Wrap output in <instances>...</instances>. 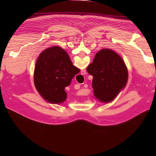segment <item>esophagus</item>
<instances>
[{
  "instance_id": "esophagus-1",
  "label": "esophagus",
  "mask_w": 156,
  "mask_h": 156,
  "mask_svg": "<svg viewBox=\"0 0 156 156\" xmlns=\"http://www.w3.org/2000/svg\"><path fill=\"white\" fill-rule=\"evenodd\" d=\"M81 72H82V74H86V71L85 70H82Z\"/></svg>"
}]
</instances>
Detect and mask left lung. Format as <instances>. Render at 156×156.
I'll use <instances>...</instances> for the list:
<instances>
[{"instance_id":"left-lung-1","label":"left lung","mask_w":156,"mask_h":156,"mask_svg":"<svg viewBox=\"0 0 156 156\" xmlns=\"http://www.w3.org/2000/svg\"><path fill=\"white\" fill-rule=\"evenodd\" d=\"M93 76L94 97L101 102L112 101L126 86L128 80L127 66L120 56L111 49H102L96 54L87 67Z\"/></svg>"}]
</instances>
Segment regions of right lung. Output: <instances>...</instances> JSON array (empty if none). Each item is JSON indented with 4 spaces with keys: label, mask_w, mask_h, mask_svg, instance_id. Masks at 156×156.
Masks as SVG:
<instances>
[{
    "label": "right lung",
    "mask_w": 156,
    "mask_h": 156,
    "mask_svg": "<svg viewBox=\"0 0 156 156\" xmlns=\"http://www.w3.org/2000/svg\"><path fill=\"white\" fill-rule=\"evenodd\" d=\"M73 66L64 49L54 46L41 53L35 64L34 84L39 93L46 101L59 104L67 97L65 87L80 72Z\"/></svg>",
    "instance_id": "right-lung-1"
}]
</instances>
